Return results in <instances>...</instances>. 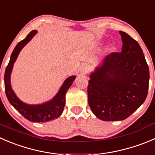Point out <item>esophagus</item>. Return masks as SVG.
<instances>
[{"label": "esophagus", "mask_w": 155, "mask_h": 155, "mask_svg": "<svg viewBox=\"0 0 155 155\" xmlns=\"http://www.w3.org/2000/svg\"><path fill=\"white\" fill-rule=\"evenodd\" d=\"M88 70H89V67L87 64H83V65L81 66L80 67V73L82 74H86L88 72Z\"/></svg>", "instance_id": "esophagus-1"}]
</instances>
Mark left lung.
I'll return each instance as SVG.
<instances>
[{
  "label": "left lung",
  "mask_w": 155,
  "mask_h": 155,
  "mask_svg": "<svg viewBox=\"0 0 155 155\" xmlns=\"http://www.w3.org/2000/svg\"><path fill=\"white\" fill-rule=\"evenodd\" d=\"M120 53L110 54L90 73L88 104L104 121L129 117L146 99L149 69L139 43L126 32Z\"/></svg>",
  "instance_id": "8db88e82"
}]
</instances>
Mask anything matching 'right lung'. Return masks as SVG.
Segmentation results:
<instances>
[{
  "label": "right lung",
  "mask_w": 155,
  "mask_h": 155,
  "mask_svg": "<svg viewBox=\"0 0 155 155\" xmlns=\"http://www.w3.org/2000/svg\"><path fill=\"white\" fill-rule=\"evenodd\" d=\"M37 32L38 31L36 30L30 31L25 39L19 41L15 47L10 57V62L6 68L5 73H4V86H5L6 95L10 104L19 114H22L25 119L34 123H45L57 119L62 114L65 106V94L68 91L69 88L72 85L74 79H76V76H71L66 79L56 95L50 101L42 104H28L24 103L16 96L10 83V76H11L13 64L16 61V58H18V55L21 50L25 47L27 43L31 41V38L37 34Z\"/></svg>",
  "instance_id": "add662e5"
}]
</instances>
